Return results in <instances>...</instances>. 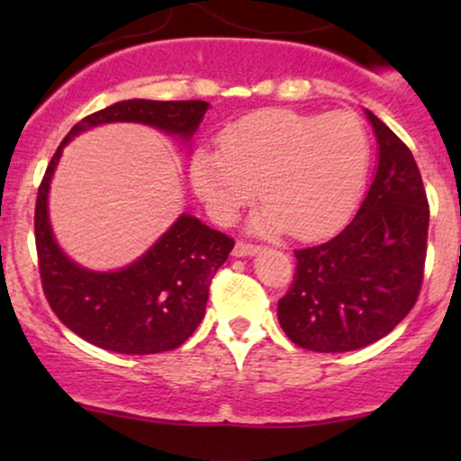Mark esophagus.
Listing matches in <instances>:
<instances>
[{
    "label": "esophagus",
    "mask_w": 461,
    "mask_h": 461,
    "mask_svg": "<svg viewBox=\"0 0 461 461\" xmlns=\"http://www.w3.org/2000/svg\"><path fill=\"white\" fill-rule=\"evenodd\" d=\"M260 251H262V247L249 245V242H236V247H234V256H236V258L256 256V253H260Z\"/></svg>",
    "instance_id": "34e87169"
}]
</instances>
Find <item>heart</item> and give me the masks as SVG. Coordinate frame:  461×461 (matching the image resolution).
Segmentation results:
<instances>
[{"label": "heart", "instance_id": "heart-1", "mask_svg": "<svg viewBox=\"0 0 461 461\" xmlns=\"http://www.w3.org/2000/svg\"><path fill=\"white\" fill-rule=\"evenodd\" d=\"M370 167V140L348 113L308 114L273 108L245 116L221 136V153L197 149L190 182L219 223H231L256 197L258 234L321 238L356 210Z\"/></svg>", "mask_w": 461, "mask_h": 461}]
</instances>
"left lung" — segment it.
Listing matches in <instances>:
<instances>
[{
  "label": "left lung",
  "mask_w": 461,
  "mask_h": 461,
  "mask_svg": "<svg viewBox=\"0 0 461 461\" xmlns=\"http://www.w3.org/2000/svg\"><path fill=\"white\" fill-rule=\"evenodd\" d=\"M377 171L357 214L322 245L297 249V273L277 319L294 345L345 353L382 340L414 308L422 284L429 203L414 156L366 110Z\"/></svg>",
  "instance_id": "8db88e82"
}]
</instances>
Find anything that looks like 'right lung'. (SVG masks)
<instances>
[{
    "mask_svg": "<svg viewBox=\"0 0 461 461\" xmlns=\"http://www.w3.org/2000/svg\"><path fill=\"white\" fill-rule=\"evenodd\" d=\"M208 108V102H116L73 125L47 167L34 214L45 297L58 319L95 347L149 356L184 345L203 319L210 284L234 240L184 212L128 267L91 271L73 262L58 245L47 203L62 149L77 134L105 123L149 125L188 145Z\"/></svg>",
    "mask_w": 461,
    "mask_h": 461,
    "instance_id": "right-lung-1",
    "label": "right lung"
}]
</instances>
